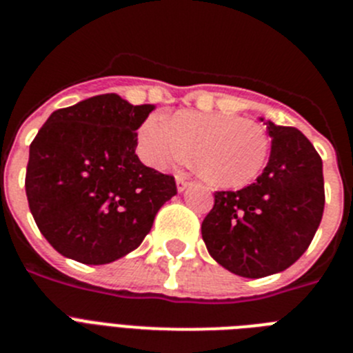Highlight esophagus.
<instances>
[{
    "mask_svg": "<svg viewBox=\"0 0 353 353\" xmlns=\"http://www.w3.org/2000/svg\"><path fill=\"white\" fill-rule=\"evenodd\" d=\"M189 183H191V179H189V174H187V173H179V174H176V189H179V192L185 191L187 187H189Z\"/></svg>",
    "mask_w": 353,
    "mask_h": 353,
    "instance_id": "1",
    "label": "esophagus"
}]
</instances>
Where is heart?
Listing matches in <instances>:
<instances>
[{
  "instance_id": "heart-1",
  "label": "heart",
  "mask_w": 353,
  "mask_h": 353,
  "mask_svg": "<svg viewBox=\"0 0 353 353\" xmlns=\"http://www.w3.org/2000/svg\"><path fill=\"white\" fill-rule=\"evenodd\" d=\"M139 152L150 166L164 170L192 155L198 173L217 187H244L269 159L265 129L235 114L180 111L154 114L139 130Z\"/></svg>"
}]
</instances>
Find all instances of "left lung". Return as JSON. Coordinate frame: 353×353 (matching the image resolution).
<instances>
[{
	"label": "left lung",
	"mask_w": 353,
	"mask_h": 353,
	"mask_svg": "<svg viewBox=\"0 0 353 353\" xmlns=\"http://www.w3.org/2000/svg\"><path fill=\"white\" fill-rule=\"evenodd\" d=\"M272 138L263 173L240 191H217L201 223L210 256L242 277L288 269L310 248L323 215L322 157L295 127L267 121Z\"/></svg>",
	"instance_id": "obj_1"
}]
</instances>
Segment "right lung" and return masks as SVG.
<instances>
[{
  "label": "right lung",
  "mask_w": 353,
  "mask_h": 353,
  "mask_svg": "<svg viewBox=\"0 0 353 353\" xmlns=\"http://www.w3.org/2000/svg\"><path fill=\"white\" fill-rule=\"evenodd\" d=\"M152 104L105 93L58 109L30 145L26 196L40 233L63 256L104 265L125 256L176 194L174 176L136 155Z\"/></svg>",
  "instance_id": "1"
}]
</instances>
